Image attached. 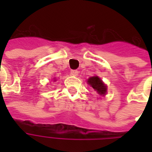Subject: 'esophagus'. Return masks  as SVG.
Segmentation results:
<instances>
[{"instance_id":"34e87169","label":"esophagus","mask_w":152,"mask_h":152,"mask_svg":"<svg viewBox=\"0 0 152 152\" xmlns=\"http://www.w3.org/2000/svg\"><path fill=\"white\" fill-rule=\"evenodd\" d=\"M78 72H78L77 70H72V71H71V74H72V76H76L78 75Z\"/></svg>"}]
</instances>
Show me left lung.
<instances>
[{
  "mask_svg": "<svg viewBox=\"0 0 152 152\" xmlns=\"http://www.w3.org/2000/svg\"><path fill=\"white\" fill-rule=\"evenodd\" d=\"M88 84L93 87L101 95H105L107 92V86L103 84L101 79L98 76H92L88 80Z\"/></svg>",
  "mask_w": 152,
  "mask_h": 152,
  "instance_id": "left-lung-1",
  "label": "left lung"
}]
</instances>
